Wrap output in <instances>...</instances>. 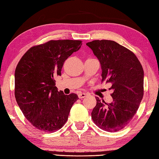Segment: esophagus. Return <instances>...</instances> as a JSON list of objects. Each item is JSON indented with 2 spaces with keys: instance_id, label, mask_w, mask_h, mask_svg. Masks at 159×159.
I'll return each instance as SVG.
<instances>
[{
  "instance_id": "1",
  "label": "esophagus",
  "mask_w": 159,
  "mask_h": 159,
  "mask_svg": "<svg viewBox=\"0 0 159 159\" xmlns=\"http://www.w3.org/2000/svg\"><path fill=\"white\" fill-rule=\"evenodd\" d=\"M88 95V93H80V94H79V95H78V96H79V98H83Z\"/></svg>"
}]
</instances>
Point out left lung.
<instances>
[{
	"instance_id": "8db88e82",
	"label": "left lung",
	"mask_w": 159,
	"mask_h": 159,
	"mask_svg": "<svg viewBox=\"0 0 159 159\" xmlns=\"http://www.w3.org/2000/svg\"><path fill=\"white\" fill-rule=\"evenodd\" d=\"M86 45L100 61L102 82L111 83L113 90L111 103L96 98L92 120L105 131H119L131 121L142 101L143 69L132 51L113 40H96Z\"/></svg>"
}]
</instances>
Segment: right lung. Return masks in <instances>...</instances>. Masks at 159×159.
Returning <instances> with one entry per match:
<instances>
[{
  "mask_svg": "<svg viewBox=\"0 0 159 159\" xmlns=\"http://www.w3.org/2000/svg\"><path fill=\"white\" fill-rule=\"evenodd\" d=\"M82 45L81 40H49L28 49L15 70V98L25 117L36 129L54 132L68 119L76 94L65 95L55 86L64 62Z\"/></svg>",
  "mask_w": 159,
  "mask_h": 159,
  "instance_id": "obj_1",
  "label": "right lung"
}]
</instances>
